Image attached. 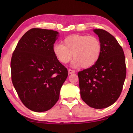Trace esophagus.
Returning <instances> with one entry per match:
<instances>
[{
    "label": "esophagus",
    "instance_id": "34e87169",
    "mask_svg": "<svg viewBox=\"0 0 133 133\" xmlns=\"http://www.w3.org/2000/svg\"><path fill=\"white\" fill-rule=\"evenodd\" d=\"M75 70H72V69H69V73L70 74H72V73H75Z\"/></svg>",
    "mask_w": 133,
    "mask_h": 133
}]
</instances>
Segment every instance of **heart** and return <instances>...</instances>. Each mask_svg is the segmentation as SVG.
<instances>
[{
	"label": "heart",
	"instance_id": "heart-1",
	"mask_svg": "<svg viewBox=\"0 0 133 133\" xmlns=\"http://www.w3.org/2000/svg\"><path fill=\"white\" fill-rule=\"evenodd\" d=\"M102 50V43L98 37L85 35L70 36L64 39L63 44H56L53 46L54 53L62 63H69L73 55L74 67L92 66L98 61Z\"/></svg>",
	"mask_w": 133,
	"mask_h": 133
}]
</instances>
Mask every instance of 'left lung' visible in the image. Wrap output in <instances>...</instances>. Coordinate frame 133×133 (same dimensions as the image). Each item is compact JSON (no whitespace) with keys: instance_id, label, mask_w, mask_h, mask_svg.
<instances>
[{"instance_id":"1","label":"left lung","mask_w":133,"mask_h":133,"mask_svg":"<svg viewBox=\"0 0 133 133\" xmlns=\"http://www.w3.org/2000/svg\"><path fill=\"white\" fill-rule=\"evenodd\" d=\"M102 43L100 57L89 69L78 71L80 96L94 109H104L120 97L126 77L124 53L116 38L103 29H94Z\"/></svg>"}]
</instances>
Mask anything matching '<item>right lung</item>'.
I'll return each mask as SVG.
<instances>
[{
  "instance_id": "1",
  "label": "right lung",
  "mask_w": 133,
  "mask_h": 133,
  "mask_svg": "<svg viewBox=\"0 0 133 133\" xmlns=\"http://www.w3.org/2000/svg\"><path fill=\"white\" fill-rule=\"evenodd\" d=\"M58 33L30 29L20 39L11 58L13 84L21 102L33 111H46L55 105L68 76L53 52Z\"/></svg>"
}]
</instances>
